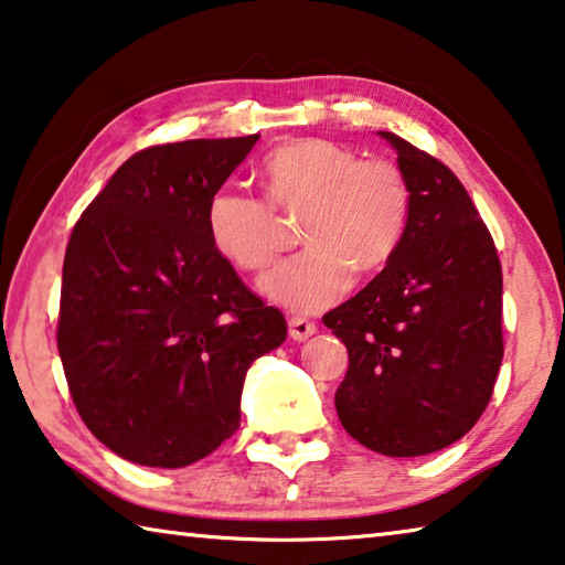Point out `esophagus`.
Returning <instances> with one entry per match:
<instances>
[{
  "label": "esophagus",
  "instance_id": "34e87169",
  "mask_svg": "<svg viewBox=\"0 0 565 565\" xmlns=\"http://www.w3.org/2000/svg\"><path fill=\"white\" fill-rule=\"evenodd\" d=\"M311 334H317V324L309 319H301V317H291L289 319V337L294 342H303V339H309Z\"/></svg>",
  "mask_w": 565,
  "mask_h": 565
}]
</instances>
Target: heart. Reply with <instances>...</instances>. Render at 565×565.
<instances>
[{"mask_svg": "<svg viewBox=\"0 0 565 565\" xmlns=\"http://www.w3.org/2000/svg\"><path fill=\"white\" fill-rule=\"evenodd\" d=\"M262 181L276 211L307 213L299 238L309 248L262 279L266 297L294 311L331 307L354 271H380L405 238L409 185L392 160H362L342 142L297 138L264 158ZM270 206L231 188L213 195L205 226L218 254L244 271L271 266L284 228Z\"/></svg>", "mask_w": 565, "mask_h": 565, "instance_id": "1", "label": "heart"}]
</instances>
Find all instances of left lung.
Instances as JSON below:
<instances>
[{"instance_id":"1","label":"left lung","mask_w":565,"mask_h":565,"mask_svg":"<svg viewBox=\"0 0 565 565\" xmlns=\"http://www.w3.org/2000/svg\"><path fill=\"white\" fill-rule=\"evenodd\" d=\"M409 223L397 254L364 289L331 309L349 370L339 423L387 458H419L478 423L503 362V271L468 191L440 160L402 140Z\"/></svg>"}]
</instances>
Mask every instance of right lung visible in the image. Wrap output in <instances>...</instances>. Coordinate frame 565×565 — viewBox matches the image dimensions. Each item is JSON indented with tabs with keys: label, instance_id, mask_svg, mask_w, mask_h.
I'll list each match as a JSON object with an SVG mask.
<instances>
[{
	"label": "right lung",
	"instance_id": "add662e5",
	"mask_svg": "<svg viewBox=\"0 0 565 565\" xmlns=\"http://www.w3.org/2000/svg\"><path fill=\"white\" fill-rule=\"evenodd\" d=\"M262 136L140 150L70 236L57 349L97 440L146 468H185L241 423L248 366L286 339L250 294L205 211Z\"/></svg>",
	"mask_w": 565,
	"mask_h": 565
}]
</instances>
